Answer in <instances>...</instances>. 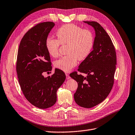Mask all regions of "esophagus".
Returning <instances> with one entry per match:
<instances>
[{
	"instance_id": "34e87169",
	"label": "esophagus",
	"mask_w": 135,
	"mask_h": 135,
	"mask_svg": "<svg viewBox=\"0 0 135 135\" xmlns=\"http://www.w3.org/2000/svg\"><path fill=\"white\" fill-rule=\"evenodd\" d=\"M65 75H66V79H70L71 78H70V76H69V74H68V73H66V74H65Z\"/></svg>"
}]
</instances>
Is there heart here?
Listing matches in <instances>:
<instances>
[{"label":"heart","instance_id":"heart-1","mask_svg":"<svg viewBox=\"0 0 135 135\" xmlns=\"http://www.w3.org/2000/svg\"><path fill=\"white\" fill-rule=\"evenodd\" d=\"M56 39L48 37L45 42L47 52L53 57L59 55V48L67 45L66 53L54 62V66L61 70L68 72L76 65L78 60H84L88 57L94 44V34L88 29H82L74 24L61 26L56 32Z\"/></svg>","mask_w":135,"mask_h":135}]
</instances>
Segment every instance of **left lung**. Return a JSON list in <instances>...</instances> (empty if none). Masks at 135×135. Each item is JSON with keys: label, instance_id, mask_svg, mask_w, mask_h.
<instances>
[{"label": "left lung", "instance_id": "obj_1", "mask_svg": "<svg viewBox=\"0 0 135 135\" xmlns=\"http://www.w3.org/2000/svg\"><path fill=\"white\" fill-rule=\"evenodd\" d=\"M94 27L96 36L93 50L80 64L78 71L87 74L84 77L74 71L70 76L78 84L74 100L85 108L100 104L110 94L114 83L116 54L110 36L96 21H84Z\"/></svg>", "mask_w": 135, "mask_h": 135}]
</instances>
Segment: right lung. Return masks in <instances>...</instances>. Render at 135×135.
<instances>
[{
  "instance_id": "right-lung-1",
  "label": "right lung",
  "mask_w": 135,
  "mask_h": 135,
  "mask_svg": "<svg viewBox=\"0 0 135 135\" xmlns=\"http://www.w3.org/2000/svg\"><path fill=\"white\" fill-rule=\"evenodd\" d=\"M54 25L46 21L32 27L21 40L18 51L16 70L21 91L30 103L41 109L55 104L57 90L66 78L59 69H55L51 76L42 75L52 70L45 42Z\"/></svg>"
}]
</instances>
